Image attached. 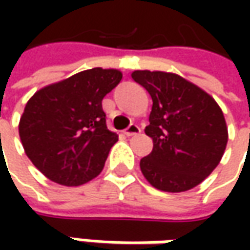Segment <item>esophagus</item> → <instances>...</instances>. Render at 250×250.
<instances>
[{
	"mask_svg": "<svg viewBox=\"0 0 250 250\" xmlns=\"http://www.w3.org/2000/svg\"><path fill=\"white\" fill-rule=\"evenodd\" d=\"M140 132H142V130H140V128L138 125L130 124L129 126L125 129V135H126V136H135V135H139Z\"/></svg>",
	"mask_w": 250,
	"mask_h": 250,
	"instance_id": "1",
	"label": "esophagus"
}]
</instances>
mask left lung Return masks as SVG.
Here are the masks:
<instances>
[{"mask_svg": "<svg viewBox=\"0 0 250 250\" xmlns=\"http://www.w3.org/2000/svg\"><path fill=\"white\" fill-rule=\"evenodd\" d=\"M132 79L153 100L146 135L153 150L140 169L154 188L185 192L218 166L228 140L226 120L214 99L175 73L135 71Z\"/></svg>", "mask_w": 250, "mask_h": 250, "instance_id": "8db88e82", "label": "left lung"}]
</instances>
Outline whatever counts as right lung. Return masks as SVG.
<instances>
[{
  "mask_svg": "<svg viewBox=\"0 0 250 250\" xmlns=\"http://www.w3.org/2000/svg\"><path fill=\"white\" fill-rule=\"evenodd\" d=\"M122 79L93 68L39 90L24 107L19 136L26 156L45 177L78 187L97 177L118 135L107 129L101 101Z\"/></svg>",
  "mask_w": 250,
  "mask_h": 250,
  "instance_id": "add662e5",
  "label": "right lung"
}]
</instances>
